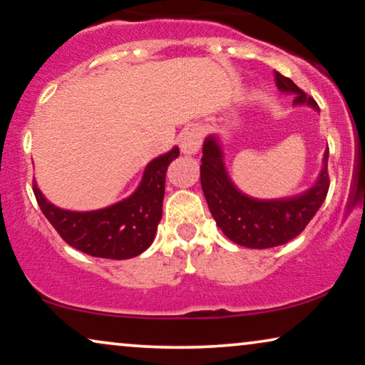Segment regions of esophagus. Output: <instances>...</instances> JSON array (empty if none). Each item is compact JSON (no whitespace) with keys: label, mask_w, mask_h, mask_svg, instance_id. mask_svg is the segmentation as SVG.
I'll return each instance as SVG.
<instances>
[{"label":"esophagus","mask_w":365,"mask_h":365,"mask_svg":"<svg viewBox=\"0 0 365 365\" xmlns=\"http://www.w3.org/2000/svg\"><path fill=\"white\" fill-rule=\"evenodd\" d=\"M202 145V130L197 126H189L181 136V150L186 155H194Z\"/></svg>","instance_id":"1"}]
</instances>
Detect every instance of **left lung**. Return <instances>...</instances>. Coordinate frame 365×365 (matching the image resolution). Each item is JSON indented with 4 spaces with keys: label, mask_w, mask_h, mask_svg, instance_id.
I'll list each match as a JSON object with an SVG mask.
<instances>
[{
    "label": "left lung",
    "mask_w": 365,
    "mask_h": 365,
    "mask_svg": "<svg viewBox=\"0 0 365 365\" xmlns=\"http://www.w3.org/2000/svg\"><path fill=\"white\" fill-rule=\"evenodd\" d=\"M274 82L279 91L294 95V103H308L319 110L314 98L301 91L292 78L274 72ZM327 156L329 150L324 153V166L318 182L308 192L283 200H257L234 187L222 163L217 141L209 136L204 141L200 158V184L219 229L232 242L248 248H272L294 239L314 217L329 191Z\"/></svg>",
    "instance_id": "1"
}]
</instances>
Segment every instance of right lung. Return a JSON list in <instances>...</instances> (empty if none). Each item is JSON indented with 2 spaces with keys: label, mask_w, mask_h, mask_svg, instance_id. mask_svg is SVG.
Masks as SVG:
<instances>
[{
  "label": "right lung",
  "mask_w": 365,
  "mask_h": 365,
  "mask_svg": "<svg viewBox=\"0 0 365 365\" xmlns=\"http://www.w3.org/2000/svg\"><path fill=\"white\" fill-rule=\"evenodd\" d=\"M178 156L179 150L173 148L153 160L133 195L92 212L59 209L47 202L36 184L33 191L42 214L66 244L92 257L125 260L143 253L155 239L163 215L166 171Z\"/></svg>",
  "instance_id": "right-lung-1"
}]
</instances>
